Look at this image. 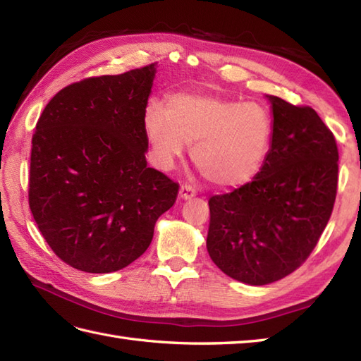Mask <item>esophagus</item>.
Returning a JSON list of instances; mask_svg holds the SVG:
<instances>
[{"instance_id":"esophagus-1","label":"esophagus","mask_w":361,"mask_h":361,"mask_svg":"<svg viewBox=\"0 0 361 361\" xmlns=\"http://www.w3.org/2000/svg\"><path fill=\"white\" fill-rule=\"evenodd\" d=\"M197 195V189L192 186V185H188V183H185V185H181L180 188V197L185 198V200H188V198H192Z\"/></svg>"}]
</instances>
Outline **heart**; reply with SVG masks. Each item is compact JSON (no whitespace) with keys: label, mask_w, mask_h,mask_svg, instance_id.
<instances>
[{"label":"heart","mask_w":361,"mask_h":361,"mask_svg":"<svg viewBox=\"0 0 361 361\" xmlns=\"http://www.w3.org/2000/svg\"><path fill=\"white\" fill-rule=\"evenodd\" d=\"M144 132L155 164L169 169L192 145V159L204 178L219 188L251 181L267 155L271 114L259 102H242L209 93H178L166 109L152 102Z\"/></svg>","instance_id":"b5f03b06"}]
</instances>
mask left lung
I'll return each mask as SVG.
<instances>
[{
    "mask_svg": "<svg viewBox=\"0 0 361 361\" xmlns=\"http://www.w3.org/2000/svg\"><path fill=\"white\" fill-rule=\"evenodd\" d=\"M273 136L255 180L209 198L206 247L221 271L251 286L286 278L301 267L332 216L338 147L317 111L267 96Z\"/></svg>",
    "mask_w": 361,
    "mask_h": 361,
    "instance_id": "1",
    "label": "left lung"
}]
</instances>
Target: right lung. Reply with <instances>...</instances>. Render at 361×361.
Wrapping results in <instances>:
<instances>
[{
	"label": "right lung",
	"mask_w": 361,
	"mask_h": 361,
	"mask_svg": "<svg viewBox=\"0 0 361 361\" xmlns=\"http://www.w3.org/2000/svg\"><path fill=\"white\" fill-rule=\"evenodd\" d=\"M155 65L74 82L37 121L29 208L56 256L80 271H118L144 255L178 195L145 161Z\"/></svg>",
	"instance_id": "1"
}]
</instances>
